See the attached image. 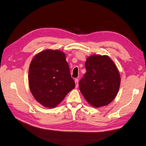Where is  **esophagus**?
I'll use <instances>...</instances> for the list:
<instances>
[{
    "label": "esophagus",
    "mask_w": 146,
    "mask_h": 146,
    "mask_svg": "<svg viewBox=\"0 0 146 146\" xmlns=\"http://www.w3.org/2000/svg\"><path fill=\"white\" fill-rule=\"evenodd\" d=\"M74 82H75L76 88H78V80L75 79V80H74Z\"/></svg>",
    "instance_id": "34e87169"
}]
</instances>
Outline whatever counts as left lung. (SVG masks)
Listing matches in <instances>:
<instances>
[{
  "instance_id": "8db88e82",
  "label": "left lung",
  "mask_w": 146,
  "mask_h": 146,
  "mask_svg": "<svg viewBox=\"0 0 146 146\" xmlns=\"http://www.w3.org/2000/svg\"><path fill=\"white\" fill-rule=\"evenodd\" d=\"M86 73L79 82L84 98L95 108L110 104L119 89L121 77L116 66L106 55H93L86 59Z\"/></svg>"
}]
</instances>
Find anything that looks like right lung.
Wrapping results in <instances>:
<instances>
[{"mask_svg":"<svg viewBox=\"0 0 146 146\" xmlns=\"http://www.w3.org/2000/svg\"><path fill=\"white\" fill-rule=\"evenodd\" d=\"M29 83L32 95L42 106H56L75 87L65 54L46 50L36 55L30 65Z\"/></svg>","mask_w":146,"mask_h":146,"instance_id":"add662e5","label":"right lung"}]
</instances>
